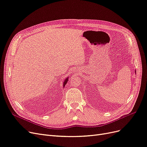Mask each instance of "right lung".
Listing matches in <instances>:
<instances>
[{
  "label": "right lung",
  "mask_w": 147,
  "mask_h": 147,
  "mask_svg": "<svg viewBox=\"0 0 147 147\" xmlns=\"http://www.w3.org/2000/svg\"><path fill=\"white\" fill-rule=\"evenodd\" d=\"M68 81V78H67L66 79H65V81L63 82V86H65V85H66V84H67Z\"/></svg>",
  "instance_id": "add662e5"
}]
</instances>
